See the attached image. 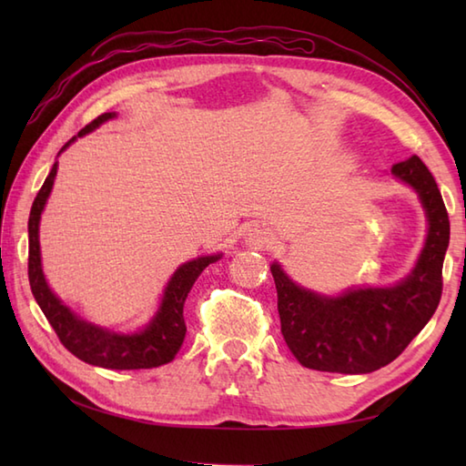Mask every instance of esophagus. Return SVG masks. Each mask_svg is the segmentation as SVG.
<instances>
[{
	"mask_svg": "<svg viewBox=\"0 0 466 466\" xmlns=\"http://www.w3.org/2000/svg\"><path fill=\"white\" fill-rule=\"evenodd\" d=\"M270 240H272L270 232L262 226H254V228H250L248 234H246V244H248L250 248H256V250L266 248V246L270 244Z\"/></svg>",
	"mask_w": 466,
	"mask_h": 466,
	"instance_id": "1",
	"label": "esophagus"
}]
</instances>
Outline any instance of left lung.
<instances>
[{"label":"left lung","mask_w":466,"mask_h":466,"mask_svg":"<svg viewBox=\"0 0 466 466\" xmlns=\"http://www.w3.org/2000/svg\"><path fill=\"white\" fill-rule=\"evenodd\" d=\"M419 192L429 218L427 244L412 274L390 289H356L336 299L296 286L272 264L280 330L306 369L364 374L392 362L427 324L442 294L451 222L437 182L419 156L390 170Z\"/></svg>","instance_id":"left-lung-1"}]
</instances>
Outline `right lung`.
<instances>
[{"label": "right lung", "instance_id": "1", "mask_svg": "<svg viewBox=\"0 0 466 466\" xmlns=\"http://www.w3.org/2000/svg\"><path fill=\"white\" fill-rule=\"evenodd\" d=\"M116 114L106 112L97 116L94 122L82 127L77 136H86L92 132L94 127L104 124L106 120H112ZM76 137H72L64 147L72 144ZM62 147V150H64ZM57 172V162L49 170L44 186L39 187L35 200L32 204V212H29L27 222V234H29V252H27V276L29 286H32V294L39 309L46 314L47 322L52 324L59 342L72 352L77 359L102 366V369H114V370H137V369H154V366H162L166 362L174 360L176 352L180 350L186 336V322H184V302L186 296L190 292L198 276L202 274L206 266H210L220 258L218 256H204V258H196L192 262L182 264L180 268L174 272L166 286L164 299L160 304V310L154 316V320L146 326L142 332L134 334H116L107 332L104 329H97L94 324H87L80 320L77 316L59 302V299L47 289L44 272H42V258H39V216L44 212V206L49 192H52L54 177Z\"/></svg>", "mask_w": 466, "mask_h": 466}]
</instances>
